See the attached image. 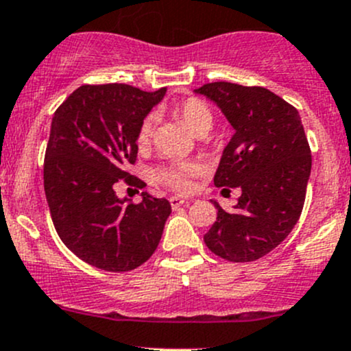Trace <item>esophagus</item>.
I'll list each match as a JSON object with an SVG mask.
<instances>
[{"label":"esophagus","instance_id":"1","mask_svg":"<svg viewBox=\"0 0 351 351\" xmlns=\"http://www.w3.org/2000/svg\"><path fill=\"white\" fill-rule=\"evenodd\" d=\"M169 204H171L173 208H178V207H182V205L189 204V202H186L185 198H182V197H171V198H169Z\"/></svg>","mask_w":351,"mask_h":351}]
</instances>
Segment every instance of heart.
I'll return each mask as SVG.
<instances>
[{"instance_id":"obj_1","label":"heart","mask_w":351,"mask_h":351,"mask_svg":"<svg viewBox=\"0 0 351 351\" xmlns=\"http://www.w3.org/2000/svg\"><path fill=\"white\" fill-rule=\"evenodd\" d=\"M171 112L195 136H205L212 129V123H214V117H212L210 110H208L204 101L197 100V98H189V100L175 105ZM153 129L154 117L149 115L141 122L139 130H137V146H149L151 137H153ZM198 173H200V168H198L195 162H175V165L159 168L156 171V178L165 183V185L171 186L176 192H189L192 189V178Z\"/></svg>"}]
</instances>
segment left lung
Instances as JSON below:
<instances>
[{
	"label": "left lung",
	"mask_w": 351,
	"mask_h": 351,
	"mask_svg": "<svg viewBox=\"0 0 351 351\" xmlns=\"http://www.w3.org/2000/svg\"><path fill=\"white\" fill-rule=\"evenodd\" d=\"M195 93L214 101L231 127L215 186L241 189L234 210L217 202V221L204 241L224 260L244 263L265 256L297 224L311 175V149L299 112L261 86L208 83Z\"/></svg>",
	"instance_id": "left-lung-1"
}]
</instances>
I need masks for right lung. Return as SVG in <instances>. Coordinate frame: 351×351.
<instances>
[{
	"mask_svg": "<svg viewBox=\"0 0 351 351\" xmlns=\"http://www.w3.org/2000/svg\"><path fill=\"white\" fill-rule=\"evenodd\" d=\"M166 88L84 84L56 110L44 161V189L61 241L83 261L105 271H129L151 258L171 205L147 192L132 204L115 185L146 186L130 176L137 130Z\"/></svg>",
	"mask_w": 351,
	"mask_h": 351,
	"instance_id": "add662e5",
	"label": "right lung"
}]
</instances>
